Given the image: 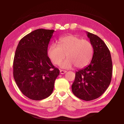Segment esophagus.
<instances>
[{
    "mask_svg": "<svg viewBox=\"0 0 124 124\" xmlns=\"http://www.w3.org/2000/svg\"><path fill=\"white\" fill-rule=\"evenodd\" d=\"M60 72L61 74H64V73H65L66 72H67V71L64 70H60Z\"/></svg>",
    "mask_w": 124,
    "mask_h": 124,
    "instance_id": "34e87169",
    "label": "esophagus"
}]
</instances>
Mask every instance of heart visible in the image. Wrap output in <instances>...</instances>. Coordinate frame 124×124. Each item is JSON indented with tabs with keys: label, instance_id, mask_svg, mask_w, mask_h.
<instances>
[{
	"label": "heart",
	"instance_id": "b5f03b06",
	"mask_svg": "<svg viewBox=\"0 0 124 124\" xmlns=\"http://www.w3.org/2000/svg\"><path fill=\"white\" fill-rule=\"evenodd\" d=\"M58 42L59 45L52 43L48 50L49 58L55 65H59L65 56L68 58L61 65L63 68H70L73 65L82 68L91 62L94 48L89 40L82 39L74 35H68L60 37Z\"/></svg>",
	"mask_w": 124,
	"mask_h": 124
}]
</instances>
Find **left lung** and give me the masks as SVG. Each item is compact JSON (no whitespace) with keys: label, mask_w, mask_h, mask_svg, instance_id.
I'll return each instance as SVG.
<instances>
[{"label":"left lung","mask_w":124,"mask_h":124,"mask_svg":"<svg viewBox=\"0 0 124 124\" xmlns=\"http://www.w3.org/2000/svg\"><path fill=\"white\" fill-rule=\"evenodd\" d=\"M94 48L89 65L76 73L72 90L75 96L86 101L101 96L109 86L112 75V62L107 45L97 35L87 32Z\"/></svg>","instance_id":"8db88e82"}]
</instances>
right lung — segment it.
Here are the masks:
<instances>
[{
    "label": "right lung",
    "mask_w": 124,
    "mask_h": 124,
    "mask_svg": "<svg viewBox=\"0 0 124 124\" xmlns=\"http://www.w3.org/2000/svg\"><path fill=\"white\" fill-rule=\"evenodd\" d=\"M54 30L39 29L23 37L17 47L13 64L15 81L21 93L30 99L40 101L53 91L60 70L47 55Z\"/></svg>",
    "instance_id": "right-lung-1"
}]
</instances>
